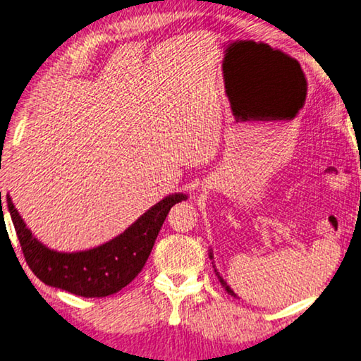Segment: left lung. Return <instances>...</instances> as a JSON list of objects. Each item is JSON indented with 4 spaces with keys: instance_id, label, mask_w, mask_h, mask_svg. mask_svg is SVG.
<instances>
[{
    "instance_id": "8db88e82",
    "label": "left lung",
    "mask_w": 361,
    "mask_h": 361,
    "mask_svg": "<svg viewBox=\"0 0 361 361\" xmlns=\"http://www.w3.org/2000/svg\"><path fill=\"white\" fill-rule=\"evenodd\" d=\"M209 257H210V259H214V253H212V250H209ZM212 264H214V270H215V275H216V276H219V280H220V283H221V286L224 288V290H226L229 295H233V297H237V295L234 294V290L229 288V284H228L226 281H224V280H223V276L220 275V271L215 269V262H214V261H212Z\"/></svg>"
}]
</instances>
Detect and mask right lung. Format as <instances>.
<instances>
[{
  "label": "right lung",
  "mask_w": 361,
  "mask_h": 361,
  "mask_svg": "<svg viewBox=\"0 0 361 361\" xmlns=\"http://www.w3.org/2000/svg\"><path fill=\"white\" fill-rule=\"evenodd\" d=\"M187 198L185 193L168 195L114 239L73 253L51 250L37 240L9 195L6 201L26 264L40 281L75 295L106 297L126 288L140 274L169 209Z\"/></svg>",
  "instance_id": "add662e5"
}]
</instances>
